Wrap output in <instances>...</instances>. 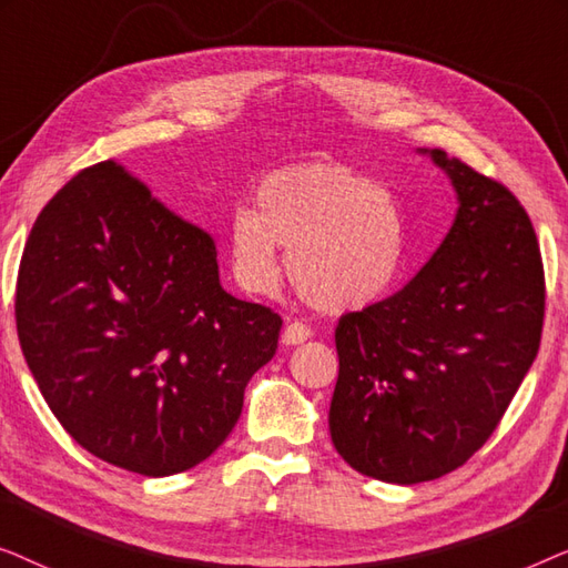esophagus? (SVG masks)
Segmentation results:
<instances>
[{
    "mask_svg": "<svg viewBox=\"0 0 568 568\" xmlns=\"http://www.w3.org/2000/svg\"><path fill=\"white\" fill-rule=\"evenodd\" d=\"M313 336V331L307 328L305 323H300V321H292V323H286V328H284V344H290V346H297V344H305V341Z\"/></svg>",
    "mask_w": 568,
    "mask_h": 568,
    "instance_id": "esophagus-1",
    "label": "esophagus"
}]
</instances>
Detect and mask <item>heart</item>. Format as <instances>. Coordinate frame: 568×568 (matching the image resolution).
Here are the masks:
<instances>
[{"label":"heart","instance_id":"obj_1","mask_svg":"<svg viewBox=\"0 0 568 568\" xmlns=\"http://www.w3.org/2000/svg\"><path fill=\"white\" fill-rule=\"evenodd\" d=\"M224 243L243 290L268 292L278 278L276 247H286L300 297L321 313H348L390 290L406 224L393 193L362 170L307 162L263 178L253 212H232Z\"/></svg>","mask_w":568,"mask_h":568}]
</instances>
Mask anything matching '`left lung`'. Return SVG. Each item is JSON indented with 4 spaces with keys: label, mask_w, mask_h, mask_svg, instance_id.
I'll return each instance as SVG.
<instances>
[{
    "label": "left lung",
    "mask_w": 568,
    "mask_h": 568,
    "mask_svg": "<svg viewBox=\"0 0 568 568\" xmlns=\"http://www.w3.org/2000/svg\"><path fill=\"white\" fill-rule=\"evenodd\" d=\"M457 193L426 266L336 328L331 439L362 476L442 478L491 437L540 346L538 237L509 189L442 150H422Z\"/></svg>",
    "instance_id": "1"
}]
</instances>
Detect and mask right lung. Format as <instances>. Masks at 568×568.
<instances>
[{"label":"right lung","mask_w":568,"mask_h":568,"mask_svg":"<svg viewBox=\"0 0 568 568\" xmlns=\"http://www.w3.org/2000/svg\"><path fill=\"white\" fill-rule=\"evenodd\" d=\"M14 317L77 445L152 478L230 437L282 331L274 310L222 290L214 240L113 160L77 173L38 214Z\"/></svg>","instance_id":"add662e5"}]
</instances>
